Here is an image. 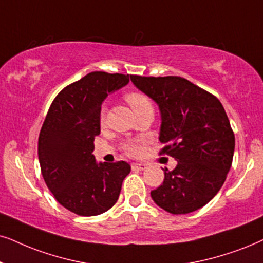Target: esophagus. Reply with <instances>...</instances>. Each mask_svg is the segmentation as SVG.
Here are the masks:
<instances>
[{"instance_id":"esophagus-1","label":"esophagus","mask_w":263,"mask_h":263,"mask_svg":"<svg viewBox=\"0 0 263 263\" xmlns=\"http://www.w3.org/2000/svg\"><path fill=\"white\" fill-rule=\"evenodd\" d=\"M131 167H132V170H134V171H143V170H145L147 165L139 164V162H135V164L131 165Z\"/></svg>"}]
</instances>
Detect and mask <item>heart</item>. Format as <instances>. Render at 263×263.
<instances>
[{
	"instance_id": "b5f03b06",
	"label": "heart",
	"mask_w": 263,
	"mask_h": 263,
	"mask_svg": "<svg viewBox=\"0 0 263 263\" xmlns=\"http://www.w3.org/2000/svg\"><path fill=\"white\" fill-rule=\"evenodd\" d=\"M126 101H127L129 105H131V108L134 109V111H137L138 109L144 107V105L151 104V101H149V98L141 92H129V93H127V95H126ZM103 116H104V109H103V111H102V118H103ZM124 151L127 155L136 156V155H138L139 153H141L142 145H141V143L137 142V141H132V142L126 143V144L124 145Z\"/></svg>"
}]
</instances>
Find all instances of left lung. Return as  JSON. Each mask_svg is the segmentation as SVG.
Here are the masks:
<instances>
[{"mask_svg":"<svg viewBox=\"0 0 263 263\" xmlns=\"http://www.w3.org/2000/svg\"><path fill=\"white\" fill-rule=\"evenodd\" d=\"M131 81L158 104L161 115V153L177 161L165 168V178L151 192L158 206L174 215L189 214L217 194L232 166L234 134L223 105L211 93L179 76Z\"/></svg>","mask_w":263,"mask_h":263,"instance_id":"1","label":"left lung"}]
</instances>
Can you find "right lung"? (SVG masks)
I'll use <instances>...</instances> for the list:
<instances>
[{
    "label": "right lung",
    "mask_w": 263,
    "mask_h": 263,
    "mask_svg": "<svg viewBox=\"0 0 263 263\" xmlns=\"http://www.w3.org/2000/svg\"><path fill=\"white\" fill-rule=\"evenodd\" d=\"M131 75L93 71L59 92L39 136V161L57 201L80 216L108 211L131 171L126 161L97 162L95 137L101 132L102 103L128 84Z\"/></svg>",
    "instance_id": "right-lung-1"
}]
</instances>
